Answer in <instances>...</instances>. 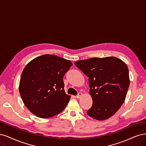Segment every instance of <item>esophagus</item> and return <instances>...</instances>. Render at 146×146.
Segmentation results:
<instances>
[{"label": "esophagus", "mask_w": 146, "mask_h": 146, "mask_svg": "<svg viewBox=\"0 0 146 146\" xmlns=\"http://www.w3.org/2000/svg\"><path fill=\"white\" fill-rule=\"evenodd\" d=\"M82 96V93H81V92H79V93L78 94V95L76 96V98H80Z\"/></svg>", "instance_id": "34e87169"}]
</instances>
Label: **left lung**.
I'll use <instances>...</instances> for the list:
<instances>
[{
	"label": "left lung",
	"mask_w": 146,
	"mask_h": 146,
	"mask_svg": "<svg viewBox=\"0 0 146 146\" xmlns=\"http://www.w3.org/2000/svg\"><path fill=\"white\" fill-rule=\"evenodd\" d=\"M75 65L89 78L93 100L87 113L93 119H109L124 103L130 84L126 64L113 56L92 58L75 62Z\"/></svg>",
	"instance_id": "1"
}]
</instances>
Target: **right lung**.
<instances>
[{
    "mask_svg": "<svg viewBox=\"0 0 146 146\" xmlns=\"http://www.w3.org/2000/svg\"><path fill=\"white\" fill-rule=\"evenodd\" d=\"M72 65L70 60L52 54L38 56L28 63L19 90L32 113L48 118L64 110L71 96L65 92L63 77Z\"/></svg>",
    "mask_w": 146,
    "mask_h": 146,
    "instance_id": "1",
    "label": "right lung"
}]
</instances>
